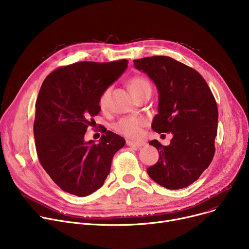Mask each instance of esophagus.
<instances>
[{
	"label": "esophagus",
	"instance_id": "obj_1",
	"mask_svg": "<svg viewBox=\"0 0 249 249\" xmlns=\"http://www.w3.org/2000/svg\"><path fill=\"white\" fill-rule=\"evenodd\" d=\"M127 145L129 146H135V147H141L146 145V143L144 141H131V140H127L126 141Z\"/></svg>",
	"mask_w": 249,
	"mask_h": 249
}]
</instances>
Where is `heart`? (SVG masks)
Instances as JSON below:
<instances>
[{"mask_svg":"<svg viewBox=\"0 0 249 249\" xmlns=\"http://www.w3.org/2000/svg\"><path fill=\"white\" fill-rule=\"evenodd\" d=\"M128 87L132 94L140 99L146 94H151V84L148 78L142 74H135L129 78ZM111 88L105 89L99 98V106L102 110H107L109 107V97ZM147 125V120L141 116L123 117L113 124V129L130 139H138L142 136L143 128Z\"/></svg>","mask_w":249,"mask_h":249,"instance_id":"b5f03b06","label":"heart"}]
</instances>
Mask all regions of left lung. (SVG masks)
I'll use <instances>...</instances> for the list:
<instances>
[{"label":"left lung","mask_w":249,"mask_h":249,"mask_svg":"<svg viewBox=\"0 0 249 249\" xmlns=\"http://www.w3.org/2000/svg\"><path fill=\"white\" fill-rule=\"evenodd\" d=\"M135 68L148 74L160 93L159 114L152 129L172 132L171 144L149 142L158 148L159 161L147 168L148 176L169 190L192 185L210 165L215 154L218 108L204 77L196 70L169 56L133 60Z\"/></svg>","instance_id":"obj_1"}]
</instances>
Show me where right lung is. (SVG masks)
<instances>
[{
	"instance_id": "1",
	"label": "right lung",
	"mask_w": 249,
	"mask_h": 249,
	"mask_svg": "<svg viewBox=\"0 0 249 249\" xmlns=\"http://www.w3.org/2000/svg\"><path fill=\"white\" fill-rule=\"evenodd\" d=\"M128 60L80 61L50 72L35 104L33 125L39 161L64 192L86 197L108 177L114 154L125 140L103 129L101 141H85L99 114V98L126 70Z\"/></svg>"
}]
</instances>
